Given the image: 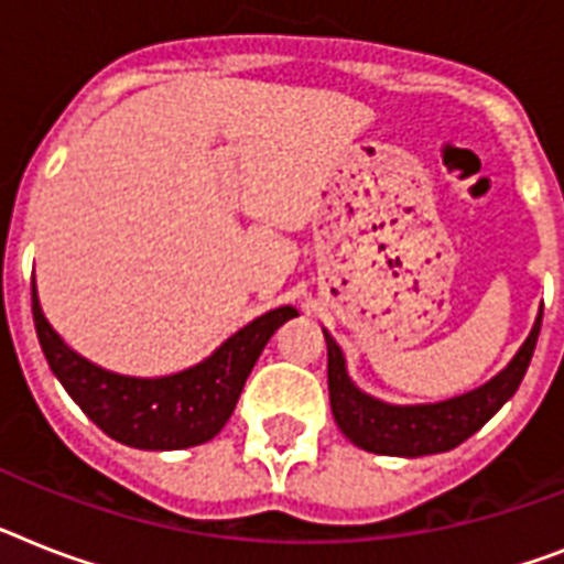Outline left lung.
<instances>
[{
    "label": "left lung",
    "instance_id": "left-lung-1",
    "mask_svg": "<svg viewBox=\"0 0 564 564\" xmlns=\"http://www.w3.org/2000/svg\"><path fill=\"white\" fill-rule=\"evenodd\" d=\"M539 329H542V313L535 318L528 341L521 345L519 354L512 356L510 365L498 377H492L487 386L475 388V391L443 402H429V405H388V402L373 400L359 391L347 377L341 347L324 329L329 409H333V416L347 441L365 452H373V455L420 457L448 452V448L460 446L466 437H473L480 425L492 420L496 411L519 391L530 359H533Z\"/></svg>",
    "mask_w": 564,
    "mask_h": 564
}]
</instances>
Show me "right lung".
Here are the masks:
<instances>
[{"instance_id":"1","label":"right lung","mask_w":564,"mask_h":564,"mask_svg":"<svg viewBox=\"0 0 564 564\" xmlns=\"http://www.w3.org/2000/svg\"><path fill=\"white\" fill-rule=\"evenodd\" d=\"M31 313L48 368L100 432L123 446L171 452L217 437L272 333L297 310L278 306L237 329L205 361L159 379L121 377L75 354L45 322L36 286H31Z\"/></svg>"}]
</instances>
